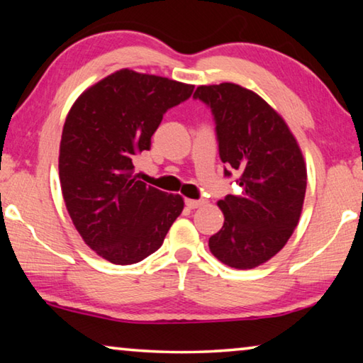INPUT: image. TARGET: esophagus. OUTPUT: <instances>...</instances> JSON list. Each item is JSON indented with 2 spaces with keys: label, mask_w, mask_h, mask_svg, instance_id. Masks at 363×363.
I'll use <instances>...</instances> for the list:
<instances>
[{
  "label": "esophagus",
  "mask_w": 363,
  "mask_h": 363,
  "mask_svg": "<svg viewBox=\"0 0 363 363\" xmlns=\"http://www.w3.org/2000/svg\"><path fill=\"white\" fill-rule=\"evenodd\" d=\"M203 203H205L203 200H192V199H187V200H186V205H187V208H190V210H195V208H200Z\"/></svg>",
  "instance_id": "obj_1"
}]
</instances>
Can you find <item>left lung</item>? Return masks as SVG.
<instances>
[{"mask_svg": "<svg viewBox=\"0 0 363 363\" xmlns=\"http://www.w3.org/2000/svg\"><path fill=\"white\" fill-rule=\"evenodd\" d=\"M211 108L224 174L240 176V195L218 201L224 225L210 251L233 269H253L285 247L303 211L307 171L285 120L253 91L235 83L199 86Z\"/></svg>", "mask_w": 363, "mask_h": 363, "instance_id": "left-lung-1", "label": "left lung"}]
</instances>
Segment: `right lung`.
Returning <instances> with one entry per match:
<instances>
[{
  "label": "right lung",
  "mask_w": 363,
  "mask_h": 363,
  "mask_svg": "<svg viewBox=\"0 0 363 363\" xmlns=\"http://www.w3.org/2000/svg\"><path fill=\"white\" fill-rule=\"evenodd\" d=\"M192 93V84L121 69L86 89L67 115L59 150L64 201L84 243L104 259L143 261L182 213L181 195L138 181L134 158L150 150L164 112Z\"/></svg>",
  "instance_id": "obj_1"
}]
</instances>
